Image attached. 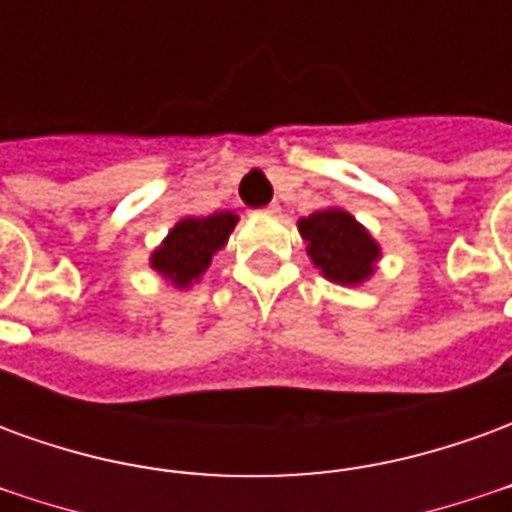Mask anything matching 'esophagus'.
<instances>
[{"label": "esophagus", "mask_w": 512, "mask_h": 512, "mask_svg": "<svg viewBox=\"0 0 512 512\" xmlns=\"http://www.w3.org/2000/svg\"><path fill=\"white\" fill-rule=\"evenodd\" d=\"M263 213H268V216H277V213H279V205H277V202H271L268 208H263Z\"/></svg>", "instance_id": "obj_1"}]
</instances>
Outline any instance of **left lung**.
<instances>
[{"mask_svg": "<svg viewBox=\"0 0 512 512\" xmlns=\"http://www.w3.org/2000/svg\"><path fill=\"white\" fill-rule=\"evenodd\" d=\"M299 233L307 241V255L329 282L362 285L373 277L381 246L343 208H326L304 216L299 219Z\"/></svg>", "mask_w": 512, "mask_h": 512, "instance_id": "8db88e82", "label": "left lung"}]
</instances>
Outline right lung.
<instances>
[{"label":"right lung","instance_id":"add662e5","mask_svg":"<svg viewBox=\"0 0 512 512\" xmlns=\"http://www.w3.org/2000/svg\"><path fill=\"white\" fill-rule=\"evenodd\" d=\"M238 216L233 211H219L211 216H186L150 255V268L172 282L175 288H189L211 266L213 255L227 244Z\"/></svg>","mask_w":512,"mask_h":512}]
</instances>
